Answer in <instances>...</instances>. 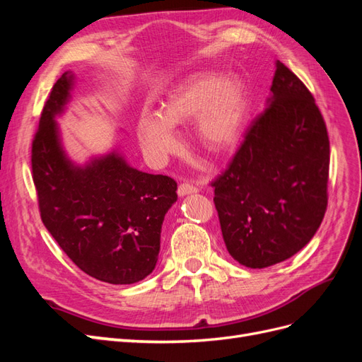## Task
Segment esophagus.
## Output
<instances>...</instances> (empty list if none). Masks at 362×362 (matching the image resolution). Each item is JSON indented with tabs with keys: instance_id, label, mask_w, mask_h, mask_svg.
I'll return each instance as SVG.
<instances>
[{
	"instance_id": "34e87169",
	"label": "esophagus",
	"mask_w": 362,
	"mask_h": 362,
	"mask_svg": "<svg viewBox=\"0 0 362 362\" xmlns=\"http://www.w3.org/2000/svg\"><path fill=\"white\" fill-rule=\"evenodd\" d=\"M196 192H198V189H196L194 185H192L189 182H184L178 187V194L180 196H187V194H192V193H196Z\"/></svg>"
}]
</instances>
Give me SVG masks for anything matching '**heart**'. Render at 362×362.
Segmentation results:
<instances>
[{"label": "heart", "mask_w": 362, "mask_h": 362, "mask_svg": "<svg viewBox=\"0 0 362 362\" xmlns=\"http://www.w3.org/2000/svg\"><path fill=\"white\" fill-rule=\"evenodd\" d=\"M246 107V90L235 78L194 74L169 92L158 113H141L137 124L140 146L152 163L163 164L180 146L173 127L194 119L201 144L213 152H223L237 141Z\"/></svg>", "instance_id": "heart-1"}]
</instances>
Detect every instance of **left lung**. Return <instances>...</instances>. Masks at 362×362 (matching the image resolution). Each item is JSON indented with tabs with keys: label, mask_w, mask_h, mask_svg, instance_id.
Returning a JSON list of instances; mask_svg holds the SVG:
<instances>
[{
	"label": "left lung",
	"mask_w": 362,
	"mask_h": 362,
	"mask_svg": "<svg viewBox=\"0 0 362 362\" xmlns=\"http://www.w3.org/2000/svg\"><path fill=\"white\" fill-rule=\"evenodd\" d=\"M329 139L310 90L276 60L270 96L228 170L214 182L226 249L250 269L310 243L327 205Z\"/></svg>",
	"instance_id": "obj_1"
}]
</instances>
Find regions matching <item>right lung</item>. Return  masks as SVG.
Masks as SVG:
<instances>
[{
    "label": "right lung",
    "mask_w": 362,
    "mask_h": 362,
    "mask_svg": "<svg viewBox=\"0 0 362 362\" xmlns=\"http://www.w3.org/2000/svg\"><path fill=\"white\" fill-rule=\"evenodd\" d=\"M75 75L64 72L43 107L31 168L43 225L87 275L125 286L156 269L161 225L177 202V182L129 166L119 146L84 164L64 151L57 117L66 112Z\"/></svg>",
    "instance_id": "1"
}]
</instances>
